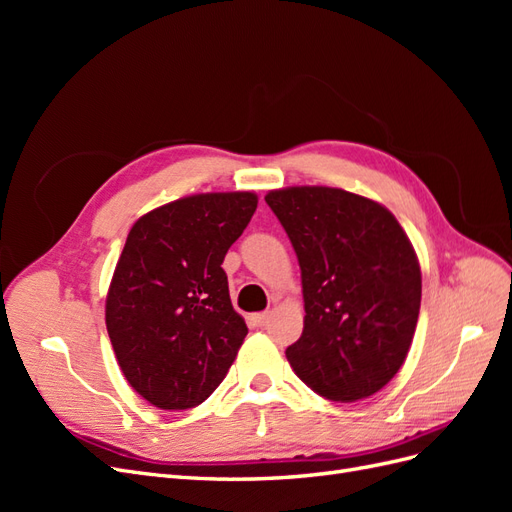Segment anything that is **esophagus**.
<instances>
[{"instance_id":"1","label":"esophagus","mask_w":512,"mask_h":512,"mask_svg":"<svg viewBox=\"0 0 512 512\" xmlns=\"http://www.w3.org/2000/svg\"><path fill=\"white\" fill-rule=\"evenodd\" d=\"M250 322H252V327H258V329H262V327H267V322H269V312H260V314H252V316H250Z\"/></svg>"}]
</instances>
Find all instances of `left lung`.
I'll return each instance as SVG.
<instances>
[{"instance_id":"left-lung-1","label":"left lung","mask_w":512,"mask_h":512,"mask_svg":"<svg viewBox=\"0 0 512 512\" xmlns=\"http://www.w3.org/2000/svg\"><path fill=\"white\" fill-rule=\"evenodd\" d=\"M267 205L301 267L303 333L286 348L309 389L333 401L378 393L404 365L421 309V267L395 215L322 185L273 190Z\"/></svg>"}]
</instances>
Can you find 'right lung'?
<instances>
[{
  "instance_id": "add662e5",
  "label": "right lung",
  "mask_w": 512,
  "mask_h": 512,
  "mask_svg": "<svg viewBox=\"0 0 512 512\" xmlns=\"http://www.w3.org/2000/svg\"><path fill=\"white\" fill-rule=\"evenodd\" d=\"M254 192L185 196L138 218L106 294V331L132 389L162 410L218 389L247 335L222 269Z\"/></svg>"
}]
</instances>
